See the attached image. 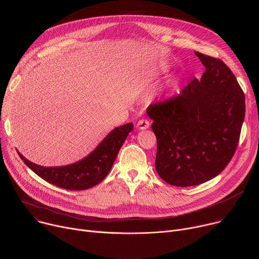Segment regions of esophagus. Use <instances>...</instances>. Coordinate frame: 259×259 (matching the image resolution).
Masks as SVG:
<instances>
[{"label": "esophagus", "mask_w": 259, "mask_h": 259, "mask_svg": "<svg viewBox=\"0 0 259 259\" xmlns=\"http://www.w3.org/2000/svg\"><path fill=\"white\" fill-rule=\"evenodd\" d=\"M149 125H150V123L147 119H140V120H139L137 123V127L139 130H147L149 127Z\"/></svg>", "instance_id": "obj_1"}]
</instances>
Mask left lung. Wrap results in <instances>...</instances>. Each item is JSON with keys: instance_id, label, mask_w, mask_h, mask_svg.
I'll return each mask as SVG.
<instances>
[{"instance_id": "8db88e82", "label": "left lung", "mask_w": 259, "mask_h": 259, "mask_svg": "<svg viewBox=\"0 0 259 259\" xmlns=\"http://www.w3.org/2000/svg\"><path fill=\"white\" fill-rule=\"evenodd\" d=\"M195 55L205 67L201 78L146 111L156 137L155 170L176 187L220 174L235 152L245 118V94L230 68L220 59Z\"/></svg>"}]
</instances>
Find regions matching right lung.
Here are the masks:
<instances>
[{
    "mask_svg": "<svg viewBox=\"0 0 259 259\" xmlns=\"http://www.w3.org/2000/svg\"><path fill=\"white\" fill-rule=\"evenodd\" d=\"M133 128V123L116 127L85 158L67 166L42 167L28 161L18 151L17 153L23 162L46 182L66 190H87L103 182L109 174L119 149Z\"/></svg>",
    "mask_w": 259,
    "mask_h": 259,
    "instance_id": "obj_1",
    "label": "right lung"
}]
</instances>
